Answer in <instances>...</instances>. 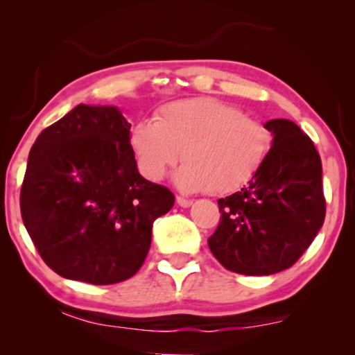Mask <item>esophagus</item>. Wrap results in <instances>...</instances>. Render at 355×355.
Here are the masks:
<instances>
[{
	"mask_svg": "<svg viewBox=\"0 0 355 355\" xmlns=\"http://www.w3.org/2000/svg\"><path fill=\"white\" fill-rule=\"evenodd\" d=\"M176 202H178V205L182 207V208H187V207L192 205V200H189V198H184V197H178Z\"/></svg>",
	"mask_w": 355,
	"mask_h": 355,
	"instance_id": "esophagus-1",
	"label": "esophagus"
}]
</instances>
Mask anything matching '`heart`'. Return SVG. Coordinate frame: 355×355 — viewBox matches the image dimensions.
Here are the masks:
<instances>
[{
    "mask_svg": "<svg viewBox=\"0 0 355 355\" xmlns=\"http://www.w3.org/2000/svg\"><path fill=\"white\" fill-rule=\"evenodd\" d=\"M130 145L140 171L159 181L181 162V191L225 196L249 184L270 152L271 134L257 118L218 98L174 101L157 111L155 121H139Z\"/></svg>",
    "mask_w": 355,
    "mask_h": 355,
    "instance_id": "1",
    "label": "heart"
}]
</instances>
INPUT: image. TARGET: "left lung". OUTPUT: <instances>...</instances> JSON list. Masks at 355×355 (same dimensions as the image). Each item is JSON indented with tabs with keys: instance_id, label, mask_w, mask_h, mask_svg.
Listing matches in <instances>:
<instances>
[{
	"instance_id": "left-lung-1",
	"label": "left lung",
	"mask_w": 355,
	"mask_h": 355,
	"mask_svg": "<svg viewBox=\"0 0 355 355\" xmlns=\"http://www.w3.org/2000/svg\"><path fill=\"white\" fill-rule=\"evenodd\" d=\"M273 134L259 173L239 192L218 200L220 223L208 247L226 270L247 276L293 266L327 213L322 159L312 139L289 119L265 124Z\"/></svg>"
}]
</instances>
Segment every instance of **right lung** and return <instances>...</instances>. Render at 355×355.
I'll list each match as a JSON object with an SVG mask.
<instances>
[{
	"label": "right lung",
	"instance_id": "add662e5",
	"mask_svg": "<svg viewBox=\"0 0 355 355\" xmlns=\"http://www.w3.org/2000/svg\"><path fill=\"white\" fill-rule=\"evenodd\" d=\"M174 205L140 176L130 124L114 106L77 105L28 153L21 215L43 261L90 284L129 279L147 259L152 226Z\"/></svg>",
	"mask_w": 355,
	"mask_h": 355
}]
</instances>
